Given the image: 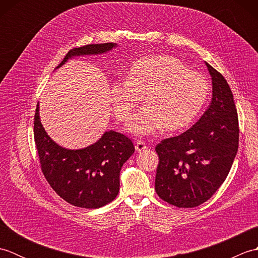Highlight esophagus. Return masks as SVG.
<instances>
[{"label": "esophagus", "instance_id": "esophagus-1", "mask_svg": "<svg viewBox=\"0 0 258 258\" xmlns=\"http://www.w3.org/2000/svg\"><path fill=\"white\" fill-rule=\"evenodd\" d=\"M147 149V145L144 143L143 141H138L136 142L135 144V150L138 152H141V151H144Z\"/></svg>", "mask_w": 258, "mask_h": 258}]
</instances>
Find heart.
<instances>
[{"mask_svg": "<svg viewBox=\"0 0 258 258\" xmlns=\"http://www.w3.org/2000/svg\"><path fill=\"white\" fill-rule=\"evenodd\" d=\"M210 94L204 75L189 70L171 55H153L132 64L126 81H116L109 89L115 117L126 122L143 97L145 105L128 123V132L146 136L164 127L177 131L199 116Z\"/></svg>", "mask_w": 258, "mask_h": 258, "instance_id": "1", "label": "heart"}]
</instances>
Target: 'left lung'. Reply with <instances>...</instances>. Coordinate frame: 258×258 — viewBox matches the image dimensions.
I'll list each match as a JSON object with an SVG mask.
<instances>
[{
    "label": "left lung",
    "mask_w": 258,
    "mask_h": 258,
    "mask_svg": "<svg viewBox=\"0 0 258 258\" xmlns=\"http://www.w3.org/2000/svg\"><path fill=\"white\" fill-rule=\"evenodd\" d=\"M212 78L210 106L189 130L157 144V195L176 207L210 200L227 177L238 150V117L224 76L205 62Z\"/></svg>",
    "instance_id": "obj_1"
}]
</instances>
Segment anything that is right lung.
I'll use <instances>...</instances> for the list:
<instances>
[{
	"label": "right lung",
	"mask_w": 258,
	"mask_h": 258,
	"mask_svg": "<svg viewBox=\"0 0 258 258\" xmlns=\"http://www.w3.org/2000/svg\"><path fill=\"white\" fill-rule=\"evenodd\" d=\"M116 46V43H103L73 48L56 69L72 57L98 55ZM38 111L37 104L34 140L42 172L51 187L64 201L78 207L98 208L111 203L119 190L120 168L135 151L132 141L115 131H107L84 149H65L47 135Z\"/></svg>",
	"instance_id": "add662e5"
}]
</instances>
